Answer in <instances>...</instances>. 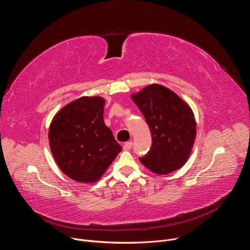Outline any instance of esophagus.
<instances>
[{"label": "esophagus", "mask_w": 250, "mask_h": 250, "mask_svg": "<svg viewBox=\"0 0 250 250\" xmlns=\"http://www.w3.org/2000/svg\"><path fill=\"white\" fill-rule=\"evenodd\" d=\"M131 147H132V141L125 142V144H124V146H123V148L125 150H129V149H131Z\"/></svg>", "instance_id": "34e87169"}]
</instances>
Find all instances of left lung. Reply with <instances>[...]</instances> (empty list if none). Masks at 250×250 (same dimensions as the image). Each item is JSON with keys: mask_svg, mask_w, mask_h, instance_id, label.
Here are the masks:
<instances>
[{"mask_svg": "<svg viewBox=\"0 0 250 250\" xmlns=\"http://www.w3.org/2000/svg\"><path fill=\"white\" fill-rule=\"evenodd\" d=\"M149 126L152 145L140 162L151 172L166 175L188 160L196 138V122L187 103L170 89L151 84L131 95Z\"/></svg>", "mask_w": 250, "mask_h": 250, "instance_id": "1", "label": "left lung"}]
</instances>
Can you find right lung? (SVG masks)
Here are the masks:
<instances>
[{
	"label": "right lung",
	"mask_w": 250,
	"mask_h": 250,
	"mask_svg": "<svg viewBox=\"0 0 250 250\" xmlns=\"http://www.w3.org/2000/svg\"><path fill=\"white\" fill-rule=\"evenodd\" d=\"M104 100L81 97L54 116L49 146L60 170L80 183H94L122 151L104 122Z\"/></svg>",
	"instance_id": "obj_1"
}]
</instances>
